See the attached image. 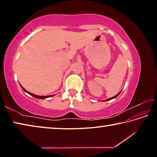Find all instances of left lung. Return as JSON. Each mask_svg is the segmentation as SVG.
<instances>
[{
    "instance_id": "obj_1",
    "label": "left lung",
    "mask_w": 157,
    "mask_h": 157,
    "mask_svg": "<svg viewBox=\"0 0 157 157\" xmlns=\"http://www.w3.org/2000/svg\"><path fill=\"white\" fill-rule=\"evenodd\" d=\"M121 92L120 93H118V94L117 95H116L115 96H113V97H112V98H108V99H107V100H104V101H108V100H112V99H114V98H116L117 96H118V95L121 94Z\"/></svg>"
}]
</instances>
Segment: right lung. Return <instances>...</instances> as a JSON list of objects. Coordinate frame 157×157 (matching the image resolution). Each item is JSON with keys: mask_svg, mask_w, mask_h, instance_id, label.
I'll use <instances>...</instances> for the list:
<instances>
[{"mask_svg": "<svg viewBox=\"0 0 157 157\" xmlns=\"http://www.w3.org/2000/svg\"><path fill=\"white\" fill-rule=\"evenodd\" d=\"M21 88L23 89V91H25L26 93H28V94H30V95H32V96H33V97L36 98H39V99H45V98H48L52 97V96H53V95H46V96H40V95H34V94H32V93H30L29 91H26V90H25L24 88H23V86H21Z\"/></svg>", "mask_w": 157, "mask_h": 157, "instance_id": "right-lung-1", "label": "right lung"}]
</instances>
